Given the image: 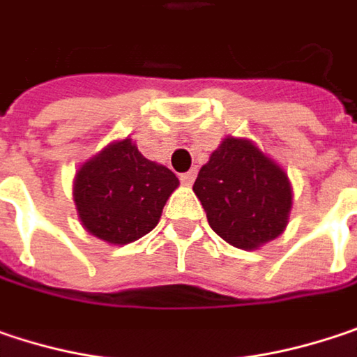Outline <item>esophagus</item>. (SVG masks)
Instances as JSON below:
<instances>
[{"instance_id":"obj_1","label":"esophagus","mask_w":357,"mask_h":357,"mask_svg":"<svg viewBox=\"0 0 357 357\" xmlns=\"http://www.w3.org/2000/svg\"><path fill=\"white\" fill-rule=\"evenodd\" d=\"M195 176H197V172H195V170H189V172L181 174V183L189 187V185H192V183H195Z\"/></svg>"}]
</instances>
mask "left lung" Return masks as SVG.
<instances>
[{
  "mask_svg": "<svg viewBox=\"0 0 357 357\" xmlns=\"http://www.w3.org/2000/svg\"><path fill=\"white\" fill-rule=\"evenodd\" d=\"M192 191L219 238L258 250L278 238L293 207L287 172L250 140L227 136L199 170Z\"/></svg>",
  "mask_w": 357,
  "mask_h": 357,
  "instance_id": "obj_1",
  "label": "left lung"
}]
</instances>
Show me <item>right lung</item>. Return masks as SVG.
Masks as SVG:
<instances>
[{"label":"right lung","mask_w":357,"mask_h":357,"mask_svg":"<svg viewBox=\"0 0 357 357\" xmlns=\"http://www.w3.org/2000/svg\"><path fill=\"white\" fill-rule=\"evenodd\" d=\"M176 187L172 170L144 158L126 138L112 142L77 170L73 199L91 236L126 245L156 227Z\"/></svg>","instance_id":"right-lung-1"}]
</instances>
